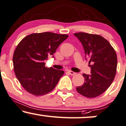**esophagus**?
Returning <instances> with one entry per match:
<instances>
[{"label": "esophagus", "instance_id": "obj_1", "mask_svg": "<svg viewBox=\"0 0 126 126\" xmlns=\"http://www.w3.org/2000/svg\"><path fill=\"white\" fill-rule=\"evenodd\" d=\"M68 72H69V74L72 75V76H73V75H75L76 74V73H75V72L72 71V70H69V71H68Z\"/></svg>", "mask_w": 126, "mask_h": 126}]
</instances>
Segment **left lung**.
Wrapping results in <instances>:
<instances>
[{"label": "left lung", "instance_id": "1", "mask_svg": "<svg viewBox=\"0 0 126 126\" xmlns=\"http://www.w3.org/2000/svg\"><path fill=\"white\" fill-rule=\"evenodd\" d=\"M74 35L81 42L85 58L89 59L91 68V75L83 74L84 83L76 88V90L85 97L95 98L104 93L114 80L117 66L116 53L102 36L85 32Z\"/></svg>", "mask_w": 126, "mask_h": 126}]
</instances>
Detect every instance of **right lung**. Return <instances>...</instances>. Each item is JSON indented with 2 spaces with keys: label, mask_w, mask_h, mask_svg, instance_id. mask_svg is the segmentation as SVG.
<instances>
[{
  "label": "right lung",
  "mask_w": 126,
  "mask_h": 126,
  "mask_svg": "<svg viewBox=\"0 0 126 126\" xmlns=\"http://www.w3.org/2000/svg\"><path fill=\"white\" fill-rule=\"evenodd\" d=\"M67 37L66 34L45 32L30 34L19 42L13 56L14 69L19 82L27 92L40 96L54 89L64 72L45 67L44 62L53 56Z\"/></svg>",
  "instance_id": "right-lung-1"
}]
</instances>
